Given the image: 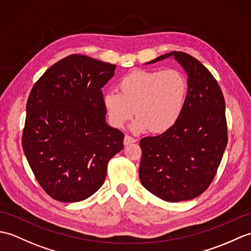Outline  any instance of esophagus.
Masks as SVG:
<instances>
[{
    "label": "esophagus",
    "mask_w": 251,
    "mask_h": 251,
    "mask_svg": "<svg viewBox=\"0 0 251 251\" xmlns=\"http://www.w3.org/2000/svg\"><path fill=\"white\" fill-rule=\"evenodd\" d=\"M134 142H136V139H135L134 137L128 136V135L125 136V138H124V146H128V145H130V143H134Z\"/></svg>",
    "instance_id": "esophagus-1"
}]
</instances>
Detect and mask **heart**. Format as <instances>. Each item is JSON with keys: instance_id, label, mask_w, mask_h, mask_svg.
I'll use <instances>...</instances> for the list:
<instances>
[{"instance_id": "obj_1", "label": "heart", "mask_w": 251, "mask_h": 251, "mask_svg": "<svg viewBox=\"0 0 251 251\" xmlns=\"http://www.w3.org/2000/svg\"><path fill=\"white\" fill-rule=\"evenodd\" d=\"M120 93L103 95V106L109 121L122 128L132 115L138 117L131 130L154 134L168 131L179 122L189 95L188 79L183 73L168 70H137L121 78Z\"/></svg>"}]
</instances>
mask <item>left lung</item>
Masks as SVG:
<instances>
[{
	"label": "left lung",
	"instance_id": "left-lung-1",
	"mask_svg": "<svg viewBox=\"0 0 251 251\" xmlns=\"http://www.w3.org/2000/svg\"><path fill=\"white\" fill-rule=\"evenodd\" d=\"M173 57L188 75L185 109L172 129L140 140L142 185L166 201L201 195L215 178L227 143L226 102L206 67L183 51H172L148 65Z\"/></svg>",
	"mask_w": 251,
	"mask_h": 251
}]
</instances>
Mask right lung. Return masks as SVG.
I'll return each mask as SVG.
<instances>
[{
    "mask_svg": "<svg viewBox=\"0 0 251 251\" xmlns=\"http://www.w3.org/2000/svg\"><path fill=\"white\" fill-rule=\"evenodd\" d=\"M116 66L70 55L47 69L26 102L23 149L36 180L52 199L81 201L103 184L124 134L106 124L101 88Z\"/></svg>",
    "mask_w": 251,
    "mask_h": 251,
    "instance_id": "1",
    "label": "right lung"
}]
</instances>
